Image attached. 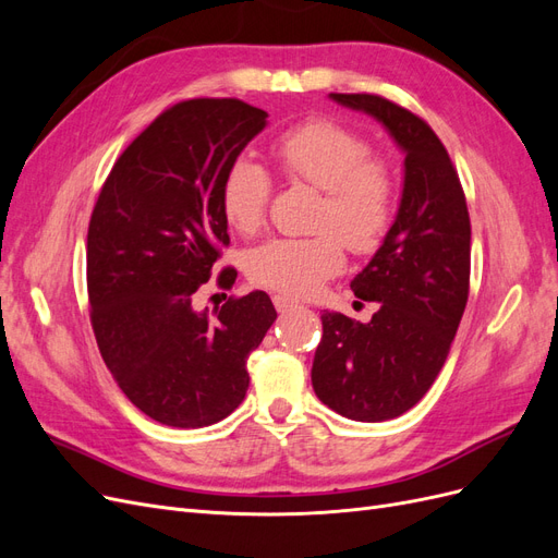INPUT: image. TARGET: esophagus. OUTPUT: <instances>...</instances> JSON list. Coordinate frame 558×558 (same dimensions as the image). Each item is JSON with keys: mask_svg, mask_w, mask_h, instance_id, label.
Returning <instances> with one entry per match:
<instances>
[{"mask_svg": "<svg viewBox=\"0 0 558 558\" xmlns=\"http://www.w3.org/2000/svg\"><path fill=\"white\" fill-rule=\"evenodd\" d=\"M272 302H275V307H277V312H291V310H295L300 302L295 300V298H289V295H275L272 298Z\"/></svg>", "mask_w": 558, "mask_h": 558, "instance_id": "obj_1", "label": "esophagus"}]
</instances>
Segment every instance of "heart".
I'll use <instances>...</instances> for the list:
<instances>
[{"mask_svg": "<svg viewBox=\"0 0 558 558\" xmlns=\"http://www.w3.org/2000/svg\"><path fill=\"white\" fill-rule=\"evenodd\" d=\"M275 158L289 181L324 191L312 238H272L246 256L248 277L283 295L305 298L344 269V245L375 251L396 211V179L384 158L369 154L356 130L332 121H307L275 142ZM272 177L246 156L234 160L221 183L226 221L242 234L265 226Z\"/></svg>", "mask_w": 558, "mask_h": 558, "instance_id": "obj_1", "label": "heart"}]
</instances>
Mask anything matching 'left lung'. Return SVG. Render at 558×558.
I'll list each match as a JSON object with an SVG mask.
<instances>
[{"label":"left lung","mask_w":558,"mask_h":558,"mask_svg":"<svg viewBox=\"0 0 558 558\" xmlns=\"http://www.w3.org/2000/svg\"><path fill=\"white\" fill-rule=\"evenodd\" d=\"M330 99L373 116L402 150L396 221L351 291L377 302L367 324L320 314L312 386L318 400L353 421L396 418L426 396L459 330L470 283V216L459 174L437 134L379 95Z\"/></svg>","instance_id":"left-lung-1"}]
</instances>
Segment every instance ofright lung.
<instances>
[{"mask_svg":"<svg viewBox=\"0 0 558 558\" xmlns=\"http://www.w3.org/2000/svg\"><path fill=\"white\" fill-rule=\"evenodd\" d=\"M267 125L242 99H189L116 160L88 228V298L99 353L128 400L158 424L202 428L246 396V359L277 312L265 291L195 307L218 246L228 167ZM223 269L218 286L234 283Z\"/></svg>","mask_w":558,"mask_h":558,"instance_id":"add662e5","label":"right lung"}]
</instances>
